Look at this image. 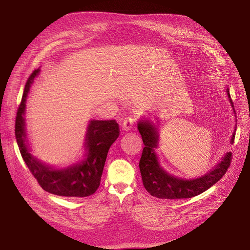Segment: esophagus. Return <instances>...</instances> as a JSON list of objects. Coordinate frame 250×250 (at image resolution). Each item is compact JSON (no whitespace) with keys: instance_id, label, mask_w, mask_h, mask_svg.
<instances>
[{"instance_id":"obj_1","label":"esophagus","mask_w":250,"mask_h":250,"mask_svg":"<svg viewBox=\"0 0 250 250\" xmlns=\"http://www.w3.org/2000/svg\"><path fill=\"white\" fill-rule=\"evenodd\" d=\"M134 124H135L134 118H132V117L126 118V120H125V122L123 123V129L125 130V132H128V130L133 128Z\"/></svg>"}]
</instances>
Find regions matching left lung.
Listing matches in <instances>:
<instances>
[{
    "label": "left lung",
    "instance_id": "8db88e82",
    "mask_svg": "<svg viewBox=\"0 0 250 250\" xmlns=\"http://www.w3.org/2000/svg\"><path fill=\"white\" fill-rule=\"evenodd\" d=\"M226 93L234 110L233 101L230 96L229 88L226 87ZM154 123L150 117H142L138 122V129L142 136L145 147L143 149L140 160V171L142 175L143 185L146 190L155 198L158 199H188L208 189L219 181L227 171L231 161V152H227L221 160L209 169L204 175L195 178H181L169 173L161 165L160 159L157 154L160 141V123L155 117ZM235 138V129L231 137L230 144H233Z\"/></svg>",
    "mask_w": 250,
    "mask_h": 250
}]
</instances>
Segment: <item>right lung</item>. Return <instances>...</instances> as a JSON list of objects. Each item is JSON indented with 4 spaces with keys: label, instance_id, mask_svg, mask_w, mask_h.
Here are the masks:
<instances>
[{
    "label": "right lung",
    "instance_id": "obj_1",
    "mask_svg": "<svg viewBox=\"0 0 250 250\" xmlns=\"http://www.w3.org/2000/svg\"><path fill=\"white\" fill-rule=\"evenodd\" d=\"M41 68L26 82L21 104L17 111L15 135L24 162L45 191L61 196L85 198L93 194L100 186L101 175L109 148L120 136L115 121L90 120L86 128L82 159L65 167H57L38 159L32 154L26 130V101Z\"/></svg>",
    "mask_w": 250,
    "mask_h": 250
}]
</instances>
